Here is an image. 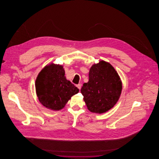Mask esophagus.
Here are the masks:
<instances>
[{
    "instance_id": "esophagus-1",
    "label": "esophagus",
    "mask_w": 159,
    "mask_h": 159,
    "mask_svg": "<svg viewBox=\"0 0 159 159\" xmlns=\"http://www.w3.org/2000/svg\"><path fill=\"white\" fill-rule=\"evenodd\" d=\"M76 86L78 88V89H79V90H80V89H81V86H82V84H77V85H76Z\"/></svg>"
}]
</instances>
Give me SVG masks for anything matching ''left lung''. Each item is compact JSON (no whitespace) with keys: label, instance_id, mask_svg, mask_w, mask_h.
Instances as JSON below:
<instances>
[{"label":"left lung","instance_id":"obj_1","mask_svg":"<svg viewBox=\"0 0 159 159\" xmlns=\"http://www.w3.org/2000/svg\"><path fill=\"white\" fill-rule=\"evenodd\" d=\"M122 82L113 67L105 61L91 66L89 81L83 83L81 93L88 109L94 113H106L111 109L121 95Z\"/></svg>","mask_w":159,"mask_h":159}]
</instances>
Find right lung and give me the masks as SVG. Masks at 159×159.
I'll return each instance as SVG.
<instances>
[{"label":"right lung","mask_w":159,"mask_h":159,"mask_svg":"<svg viewBox=\"0 0 159 159\" xmlns=\"http://www.w3.org/2000/svg\"><path fill=\"white\" fill-rule=\"evenodd\" d=\"M35 88L39 102L54 111L62 109L71 97L79 92L67 80L63 66L53 63L46 65L38 74Z\"/></svg>","instance_id":"obj_1"}]
</instances>
